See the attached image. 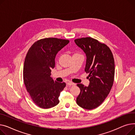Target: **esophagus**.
Here are the masks:
<instances>
[{
    "label": "esophagus",
    "mask_w": 135,
    "mask_h": 135,
    "mask_svg": "<svg viewBox=\"0 0 135 135\" xmlns=\"http://www.w3.org/2000/svg\"><path fill=\"white\" fill-rule=\"evenodd\" d=\"M67 84H68V85H75V84L74 83L72 82H69L67 83Z\"/></svg>",
    "instance_id": "esophagus-1"
}]
</instances>
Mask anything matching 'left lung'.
I'll use <instances>...</instances> for the list:
<instances>
[{
    "instance_id": "8db88e82",
    "label": "left lung",
    "mask_w": 135,
    "mask_h": 135,
    "mask_svg": "<svg viewBox=\"0 0 135 135\" xmlns=\"http://www.w3.org/2000/svg\"><path fill=\"white\" fill-rule=\"evenodd\" d=\"M76 44L86 54L85 71L89 73L88 86L77 84L81 91L77 105L92 109L99 107L108 96L114 82L115 65L111 50L105 44L90 37L75 40Z\"/></svg>"
}]
</instances>
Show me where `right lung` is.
I'll return each mask as SVG.
<instances>
[{
  "mask_svg": "<svg viewBox=\"0 0 135 135\" xmlns=\"http://www.w3.org/2000/svg\"><path fill=\"white\" fill-rule=\"evenodd\" d=\"M69 42L65 39L49 37L35 42L29 49L23 67V80L27 90L35 103L41 108L57 105L60 92L66 83L54 81L51 69L55 66L57 53Z\"/></svg>",
  "mask_w": 135,
  "mask_h": 135,
  "instance_id": "obj_1",
  "label": "right lung"
}]
</instances>
